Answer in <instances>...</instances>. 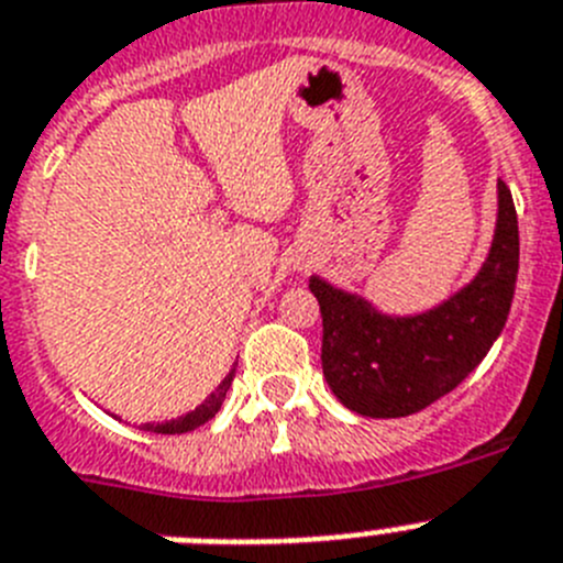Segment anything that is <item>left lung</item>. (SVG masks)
Instances as JSON below:
<instances>
[{
  "label": "left lung",
  "instance_id": "1",
  "mask_svg": "<svg viewBox=\"0 0 563 563\" xmlns=\"http://www.w3.org/2000/svg\"><path fill=\"white\" fill-rule=\"evenodd\" d=\"M519 273V220L496 183V225L476 276L420 312H383L361 292L310 276L324 318L321 363L332 395L372 420L409 417L456 389L482 363L510 312Z\"/></svg>",
  "mask_w": 563,
  "mask_h": 563
}]
</instances>
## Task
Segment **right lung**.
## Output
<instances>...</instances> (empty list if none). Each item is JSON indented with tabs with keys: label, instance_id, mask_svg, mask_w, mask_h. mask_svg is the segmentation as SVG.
Wrapping results in <instances>:
<instances>
[{
	"label": "right lung",
	"instance_id": "right-lung-1",
	"mask_svg": "<svg viewBox=\"0 0 563 563\" xmlns=\"http://www.w3.org/2000/svg\"><path fill=\"white\" fill-rule=\"evenodd\" d=\"M233 375H236V369L228 372L225 380H222L220 386H217V389H213L211 395H208L206 400H202L194 411H186V415L177 417V420L143 422L141 429L152 431V434H186V431L200 429V426H206V422L222 409V402H225V395H228V389H231V383H233Z\"/></svg>",
	"mask_w": 563,
	"mask_h": 563
}]
</instances>
